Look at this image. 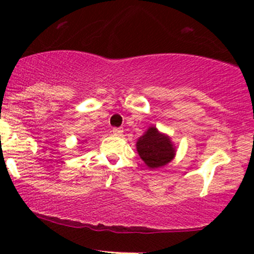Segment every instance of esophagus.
I'll use <instances>...</instances> for the list:
<instances>
[{
    "instance_id": "esophagus-1",
    "label": "esophagus",
    "mask_w": 254,
    "mask_h": 254,
    "mask_svg": "<svg viewBox=\"0 0 254 254\" xmlns=\"http://www.w3.org/2000/svg\"><path fill=\"white\" fill-rule=\"evenodd\" d=\"M112 132L113 135L116 136H122V133H123V129H121V127H113Z\"/></svg>"
}]
</instances>
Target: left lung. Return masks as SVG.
I'll return each mask as SVG.
<instances>
[{
  "instance_id": "obj_1",
  "label": "left lung",
  "mask_w": 254,
  "mask_h": 254,
  "mask_svg": "<svg viewBox=\"0 0 254 254\" xmlns=\"http://www.w3.org/2000/svg\"><path fill=\"white\" fill-rule=\"evenodd\" d=\"M136 148L139 157L151 170L167 165L176 155V147L170 137L160 132L155 127H150L137 139Z\"/></svg>"
}]
</instances>
